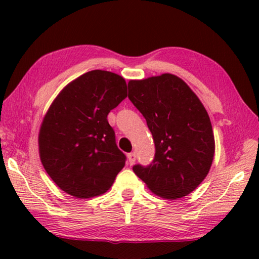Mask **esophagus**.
Segmentation results:
<instances>
[{"instance_id": "obj_1", "label": "esophagus", "mask_w": 259, "mask_h": 259, "mask_svg": "<svg viewBox=\"0 0 259 259\" xmlns=\"http://www.w3.org/2000/svg\"><path fill=\"white\" fill-rule=\"evenodd\" d=\"M127 158H128V162H130V164L133 165L134 161H136L137 155H136V153H134V152H131V153L127 154Z\"/></svg>"}]
</instances>
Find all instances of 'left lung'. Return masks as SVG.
Segmentation results:
<instances>
[{
	"label": "left lung",
	"mask_w": 259,
	"mask_h": 259,
	"mask_svg": "<svg viewBox=\"0 0 259 259\" xmlns=\"http://www.w3.org/2000/svg\"><path fill=\"white\" fill-rule=\"evenodd\" d=\"M128 99L153 137L154 159L133 171L152 192L178 199L196 190L207 176L214 137L206 109L192 90L173 74L131 80Z\"/></svg>",
	"instance_id": "1"
}]
</instances>
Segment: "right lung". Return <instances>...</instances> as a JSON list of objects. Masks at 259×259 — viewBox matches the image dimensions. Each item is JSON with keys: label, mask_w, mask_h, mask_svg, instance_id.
I'll return each mask as SVG.
<instances>
[{"label": "right lung", "mask_w": 259, "mask_h": 259, "mask_svg": "<svg viewBox=\"0 0 259 259\" xmlns=\"http://www.w3.org/2000/svg\"><path fill=\"white\" fill-rule=\"evenodd\" d=\"M126 97L122 76L97 69L67 84L53 101L42 121L38 151L46 172L66 193L104 194L125 166L107 115Z\"/></svg>", "instance_id": "add662e5"}]
</instances>
